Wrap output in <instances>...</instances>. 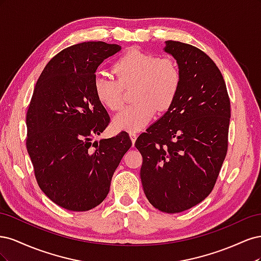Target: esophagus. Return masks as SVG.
<instances>
[{"label":"esophagus","instance_id":"1","mask_svg":"<svg viewBox=\"0 0 261 261\" xmlns=\"http://www.w3.org/2000/svg\"><path fill=\"white\" fill-rule=\"evenodd\" d=\"M129 137H130V139H132L133 145L135 144V141H136V139H137V134H136L135 132H130V133H129Z\"/></svg>","mask_w":261,"mask_h":261}]
</instances>
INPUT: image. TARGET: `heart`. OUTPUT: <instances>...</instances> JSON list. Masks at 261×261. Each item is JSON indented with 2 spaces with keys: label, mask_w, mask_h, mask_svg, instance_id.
<instances>
[{
  "label": "heart",
  "mask_w": 261,
  "mask_h": 261,
  "mask_svg": "<svg viewBox=\"0 0 261 261\" xmlns=\"http://www.w3.org/2000/svg\"><path fill=\"white\" fill-rule=\"evenodd\" d=\"M116 80L94 78L93 88L100 103L110 111L124 106V89H133L135 103L125 108L113 120L117 130L137 132L156 113L167 111L174 103L180 87V72L175 61L153 53L130 49L112 66Z\"/></svg>",
  "instance_id": "obj_1"
}]
</instances>
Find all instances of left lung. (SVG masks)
I'll return each instance as SVG.
<instances>
[{"mask_svg": "<svg viewBox=\"0 0 261 261\" xmlns=\"http://www.w3.org/2000/svg\"><path fill=\"white\" fill-rule=\"evenodd\" d=\"M180 87L174 103L137 138L140 178L149 202L167 213L185 211L212 192L227 152L231 103L219 67L196 46L168 40Z\"/></svg>", "mask_w": 261, "mask_h": 261, "instance_id": "1", "label": "left lung"}]
</instances>
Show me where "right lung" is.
Returning <instances> with one entry per match:
<instances>
[{"label": "right lung", "mask_w": 261, "mask_h": 261, "mask_svg": "<svg viewBox=\"0 0 261 261\" xmlns=\"http://www.w3.org/2000/svg\"><path fill=\"white\" fill-rule=\"evenodd\" d=\"M121 50L102 41L70 45L53 57L36 84L26 114V147L46 197L70 211H88L109 194L132 146L126 132L92 141L110 123L94 93L96 70Z\"/></svg>", "instance_id": "right-lung-1"}]
</instances>
